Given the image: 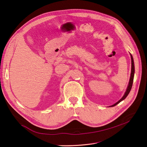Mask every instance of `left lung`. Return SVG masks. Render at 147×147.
<instances>
[{"label":"left lung","mask_w":147,"mask_h":147,"mask_svg":"<svg viewBox=\"0 0 147 147\" xmlns=\"http://www.w3.org/2000/svg\"><path fill=\"white\" fill-rule=\"evenodd\" d=\"M131 77H130V80L129 82V84H128V86L127 88V90L124 93V94L123 96V97L122 98L120 99L119 101H118L117 103H115V104H113V105H112L111 107H114L116 105H117L118 104H119L120 102L122 101L123 100H124V99L126 98V97L127 96V95L129 94V93L131 90V88L132 86V83H133V80H134V72H135V69H134V60H133V57L132 56V55H131Z\"/></svg>","instance_id":"left-lung-1"}]
</instances>
